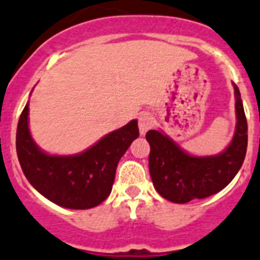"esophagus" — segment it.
Listing matches in <instances>:
<instances>
[{
  "label": "esophagus",
  "instance_id": "1",
  "mask_svg": "<svg viewBox=\"0 0 260 260\" xmlns=\"http://www.w3.org/2000/svg\"><path fill=\"white\" fill-rule=\"evenodd\" d=\"M154 125H155L154 117H151V115L147 114V113L139 115L138 126H139V133H141L142 135H145L150 128L154 127Z\"/></svg>",
  "mask_w": 260,
  "mask_h": 260
}]
</instances>
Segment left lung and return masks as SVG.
Listing matches in <instances>:
<instances>
[{"mask_svg": "<svg viewBox=\"0 0 260 260\" xmlns=\"http://www.w3.org/2000/svg\"><path fill=\"white\" fill-rule=\"evenodd\" d=\"M237 126L230 145L218 155L194 156L157 130H150L146 139L151 151L148 168L155 189L176 204L189 203L217 193L234 179L247 150V121L238 86L234 84Z\"/></svg>", "mask_w": 260, "mask_h": 260, "instance_id": "left-lung-1", "label": "left lung"}]
</instances>
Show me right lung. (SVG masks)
Wrapping results in <instances>:
<instances>
[{"instance_id": "right-lung-1", "label": "right lung", "mask_w": 260, "mask_h": 260, "mask_svg": "<svg viewBox=\"0 0 260 260\" xmlns=\"http://www.w3.org/2000/svg\"><path fill=\"white\" fill-rule=\"evenodd\" d=\"M138 121L109 133L76 155H50L42 151L28 128V103L17 127V155L28 183L46 199L68 209H90L112 192L119 159L138 138Z\"/></svg>"}]
</instances>
